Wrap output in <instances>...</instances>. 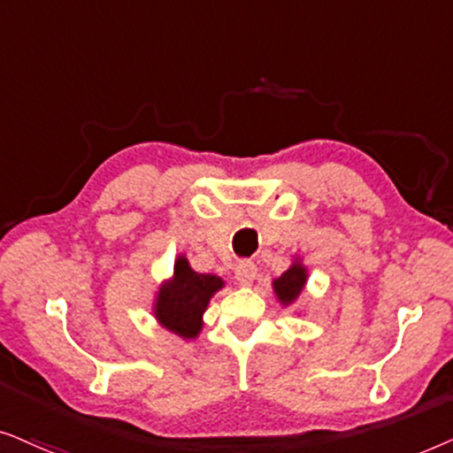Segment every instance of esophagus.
Returning a JSON list of instances; mask_svg holds the SVG:
<instances>
[{"label": "esophagus", "mask_w": 453, "mask_h": 453, "mask_svg": "<svg viewBox=\"0 0 453 453\" xmlns=\"http://www.w3.org/2000/svg\"><path fill=\"white\" fill-rule=\"evenodd\" d=\"M257 277V265L252 261H240L236 267V280L242 283V286H250Z\"/></svg>", "instance_id": "34e87169"}]
</instances>
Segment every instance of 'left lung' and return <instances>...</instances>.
Wrapping results in <instances>:
<instances>
[{
  "label": "left lung",
  "mask_w": 453,
  "mask_h": 453,
  "mask_svg": "<svg viewBox=\"0 0 453 453\" xmlns=\"http://www.w3.org/2000/svg\"><path fill=\"white\" fill-rule=\"evenodd\" d=\"M306 283V269L300 263H294L286 273L273 281V289L281 304H292L300 296Z\"/></svg>",
  "instance_id": "left-lung-1"
}]
</instances>
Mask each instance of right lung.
I'll use <instances>...</instances> for the list:
<instances>
[{
  "instance_id": "right-lung-1",
  "label": "right lung",
  "mask_w": 453,
  "mask_h": 453,
  "mask_svg": "<svg viewBox=\"0 0 453 453\" xmlns=\"http://www.w3.org/2000/svg\"><path fill=\"white\" fill-rule=\"evenodd\" d=\"M219 288H223L221 277L196 273L184 257H178L173 265V277L157 294V321L184 340H192L201 331L203 312Z\"/></svg>"
}]
</instances>
